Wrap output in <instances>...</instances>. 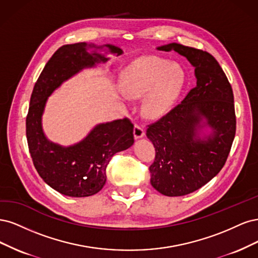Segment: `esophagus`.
<instances>
[{"instance_id":"obj_1","label":"esophagus","mask_w":258,"mask_h":258,"mask_svg":"<svg viewBox=\"0 0 258 258\" xmlns=\"http://www.w3.org/2000/svg\"><path fill=\"white\" fill-rule=\"evenodd\" d=\"M144 135H145L144 127L139 125V124H135V126H134V137H135V139L144 137Z\"/></svg>"}]
</instances>
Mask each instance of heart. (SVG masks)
Listing matches in <instances>:
<instances>
[{
	"label": "heart",
	"mask_w": 258,
	"mask_h": 258,
	"mask_svg": "<svg viewBox=\"0 0 258 258\" xmlns=\"http://www.w3.org/2000/svg\"><path fill=\"white\" fill-rule=\"evenodd\" d=\"M185 76L179 65L159 57H146L136 61L123 73L121 85L130 98L146 95L143 113L148 119H159L176 103Z\"/></svg>",
	"instance_id": "1"
}]
</instances>
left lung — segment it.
I'll use <instances>...</instances> for the list:
<instances>
[{
    "label": "left lung",
    "mask_w": 258,
    "mask_h": 258,
    "mask_svg": "<svg viewBox=\"0 0 258 258\" xmlns=\"http://www.w3.org/2000/svg\"><path fill=\"white\" fill-rule=\"evenodd\" d=\"M157 49L176 51L195 68L196 87L147 128V137L155 148V159L149 167L152 186L166 196H183L208 183L226 163L236 134L234 93L209 52L177 43ZM205 125L213 128V134L201 140L198 135Z\"/></svg>",
    "instance_id": "left-lung-1"
}]
</instances>
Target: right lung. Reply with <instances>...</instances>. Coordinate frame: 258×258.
Returning <instances> with one entry per match:
<instances>
[{
  "instance_id": "1",
  "label": "right lung",
  "mask_w": 258,
  "mask_h": 258,
  "mask_svg": "<svg viewBox=\"0 0 258 258\" xmlns=\"http://www.w3.org/2000/svg\"><path fill=\"white\" fill-rule=\"evenodd\" d=\"M88 47L103 48L77 43L57 49L33 89L27 115L29 151L38 174L49 186L72 197H87L99 192L106 183V169L111 157L134 144V125L127 118L99 124L79 144L68 148L50 143L44 135L41 114L47 97L82 69L108 60L105 55L88 52ZM106 47L117 55L123 52L112 45Z\"/></svg>"
}]
</instances>
